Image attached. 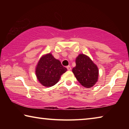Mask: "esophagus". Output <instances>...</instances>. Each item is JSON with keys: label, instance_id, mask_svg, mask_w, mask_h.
<instances>
[{"label": "esophagus", "instance_id": "esophagus-1", "mask_svg": "<svg viewBox=\"0 0 129 129\" xmlns=\"http://www.w3.org/2000/svg\"><path fill=\"white\" fill-rule=\"evenodd\" d=\"M67 68L68 70V71H71V69H72L71 66H67Z\"/></svg>", "mask_w": 129, "mask_h": 129}]
</instances>
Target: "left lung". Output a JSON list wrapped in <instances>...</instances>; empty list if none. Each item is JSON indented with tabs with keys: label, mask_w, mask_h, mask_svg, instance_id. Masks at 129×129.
Segmentation results:
<instances>
[{
	"label": "left lung",
	"mask_w": 129,
	"mask_h": 129,
	"mask_svg": "<svg viewBox=\"0 0 129 129\" xmlns=\"http://www.w3.org/2000/svg\"><path fill=\"white\" fill-rule=\"evenodd\" d=\"M76 67L72 72L81 85L90 88L98 81L99 71L97 65L88 56L79 54L76 58Z\"/></svg>",
	"instance_id": "left-lung-1"
}]
</instances>
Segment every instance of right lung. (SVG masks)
<instances>
[{"label": "right lung", "instance_id": "1", "mask_svg": "<svg viewBox=\"0 0 129 129\" xmlns=\"http://www.w3.org/2000/svg\"><path fill=\"white\" fill-rule=\"evenodd\" d=\"M67 71L52 53L44 54L39 59L35 69L37 79L43 86L48 88L58 82L61 76Z\"/></svg>", "mask_w": 129, "mask_h": 129}]
</instances>
